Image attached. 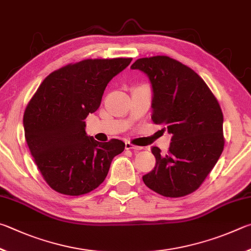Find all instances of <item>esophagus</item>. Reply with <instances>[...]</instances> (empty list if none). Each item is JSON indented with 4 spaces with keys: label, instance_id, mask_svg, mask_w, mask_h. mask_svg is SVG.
I'll list each match as a JSON object with an SVG mask.
<instances>
[{
    "label": "esophagus",
    "instance_id": "1",
    "mask_svg": "<svg viewBox=\"0 0 251 251\" xmlns=\"http://www.w3.org/2000/svg\"><path fill=\"white\" fill-rule=\"evenodd\" d=\"M126 150H137V151H139V150H142L143 148L133 146V144L130 143V142H126Z\"/></svg>",
    "mask_w": 251,
    "mask_h": 251
}]
</instances>
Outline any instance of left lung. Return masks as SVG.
Segmentation results:
<instances>
[{
  "instance_id": "obj_1",
  "label": "left lung",
  "mask_w": 251,
  "mask_h": 251,
  "mask_svg": "<svg viewBox=\"0 0 251 251\" xmlns=\"http://www.w3.org/2000/svg\"><path fill=\"white\" fill-rule=\"evenodd\" d=\"M152 86V120L172 134L168 154L153 147L156 164L142 177L165 197L191 194L201 186L224 150V117L217 99L194 70L168 56L135 60ZM165 129V128H164Z\"/></svg>"
}]
</instances>
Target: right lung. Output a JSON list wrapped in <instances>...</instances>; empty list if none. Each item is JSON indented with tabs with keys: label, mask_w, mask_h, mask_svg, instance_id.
<instances>
[{
	"label": "right lung",
	"mask_w": 251,
	"mask_h": 251,
	"mask_svg": "<svg viewBox=\"0 0 251 251\" xmlns=\"http://www.w3.org/2000/svg\"><path fill=\"white\" fill-rule=\"evenodd\" d=\"M132 58L85 59L44 79L26 107L23 125L43 177L60 194H87L104 181L121 140L101 143L86 133L85 119L99 108L105 87Z\"/></svg>",
	"instance_id": "1"
}]
</instances>
